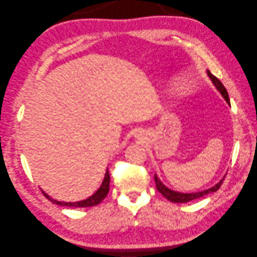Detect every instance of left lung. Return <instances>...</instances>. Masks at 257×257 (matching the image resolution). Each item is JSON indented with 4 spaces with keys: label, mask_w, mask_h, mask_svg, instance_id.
<instances>
[{
    "label": "left lung",
    "mask_w": 257,
    "mask_h": 257,
    "mask_svg": "<svg viewBox=\"0 0 257 257\" xmlns=\"http://www.w3.org/2000/svg\"><path fill=\"white\" fill-rule=\"evenodd\" d=\"M207 75L209 76L212 84L216 88V90L221 93V95L224 97V99L226 100V102L230 105V100H229V96H228V92L225 89V87L223 85V83L219 81L214 75H212L211 73L209 72V70H207ZM155 183H156V187L157 190L160 192L162 195H164V198H166L168 201L173 202V203H187L189 201L195 200L204 197V195L211 193V192H215L219 187H221L222 183L225 179V176L223 177V179L219 181L218 183L208 189H205L202 191H197V192H191V193H186V192H179V191H175L173 189H170L168 187H166L163 183L160 181V179L158 178V176L155 174Z\"/></svg>",
    "instance_id": "left-lung-1"
}]
</instances>
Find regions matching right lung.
<instances>
[{"label":"right lung","mask_w":257,"mask_h":257,"mask_svg":"<svg viewBox=\"0 0 257 257\" xmlns=\"http://www.w3.org/2000/svg\"><path fill=\"white\" fill-rule=\"evenodd\" d=\"M109 190V174H108V168H106V172L104 175V179L101 183L100 187L97 189V191L92 194L91 197H89L88 199L82 200V201H78V202H60L57 200H54L52 198H50V195H48L47 193H45V191H43L45 197L50 200L53 204H57L60 206H66V207H92V206H96L98 205L108 193Z\"/></svg>","instance_id":"1"}]
</instances>
